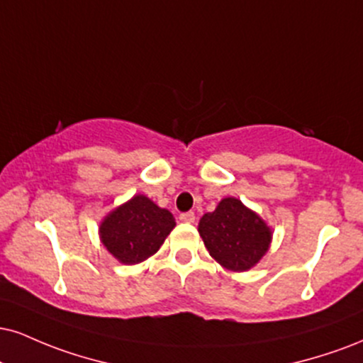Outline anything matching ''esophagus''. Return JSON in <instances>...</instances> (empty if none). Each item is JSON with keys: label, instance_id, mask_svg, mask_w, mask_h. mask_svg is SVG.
<instances>
[{"label": "esophagus", "instance_id": "1", "mask_svg": "<svg viewBox=\"0 0 363 363\" xmlns=\"http://www.w3.org/2000/svg\"><path fill=\"white\" fill-rule=\"evenodd\" d=\"M179 220H181L182 223H194L196 216L193 211H187V213H181V215H179Z\"/></svg>", "mask_w": 363, "mask_h": 363}]
</instances>
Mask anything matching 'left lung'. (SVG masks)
<instances>
[{"label": "left lung", "instance_id": "1", "mask_svg": "<svg viewBox=\"0 0 363 363\" xmlns=\"http://www.w3.org/2000/svg\"><path fill=\"white\" fill-rule=\"evenodd\" d=\"M198 231L209 255L233 272L259 264L272 240L267 223L237 198L221 199L215 211L201 218Z\"/></svg>", "mask_w": 363, "mask_h": 363}]
</instances>
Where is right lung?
<instances>
[{
    "mask_svg": "<svg viewBox=\"0 0 363 363\" xmlns=\"http://www.w3.org/2000/svg\"><path fill=\"white\" fill-rule=\"evenodd\" d=\"M174 226L172 213L137 194L104 216L99 238L118 262L133 265L154 255Z\"/></svg>",
    "mask_w": 363,
    "mask_h": 363,
    "instance_id": "right-lung-1",
    "label": "right lung"
}]
</instances>
